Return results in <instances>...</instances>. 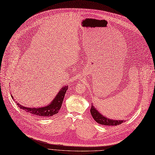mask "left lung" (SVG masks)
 Masks as SVG:
<instances>
[{
	"instance_id": "left-lung-1",
	"label": "left lung",
	"mask_w": 155,
	"mask_h": 155,
	"mask_svg": "<svg viewBox=\"0 0 155 155\" xmlns=\"http://www.w3.org/2000/svg\"><path fill=\"white\" fill-rule=\"evenodd\" d=\"M90 112L94 120L101 125H104V126H117V125L121 124L124 122L123 120H111L110 119H108V118L101 115L98 110L93 107V105H91V107Z\"/></svg>"
}]
</instances>
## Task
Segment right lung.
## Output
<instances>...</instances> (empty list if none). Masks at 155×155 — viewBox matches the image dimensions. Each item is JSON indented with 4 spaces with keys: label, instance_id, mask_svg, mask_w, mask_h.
<instances>
[{
    "label": "right lung",
    "instance_id": "add662e5",
    "mask_svg": "<svg viewBox=\"0 0 155 155\" xmlns=\"http://www.w3.org/2000/svg\"><path fill=\"white\" fill-rule=\"evenodd\" d=\"M68 89V86H65L62 87V89L58 93L55 98L54 100L51 102V104L48 106H45L44 107L40 108H28L25 107L23 105H20L19 103L17 104L18 107L23 109L27 112L32 114L36 116H41V117H49L51 116H53L54 115L57 114L59 111L62 105V102L65 97V94L66 91ZM12 98L14 99L12 96H11Z\"/></svg>",
    "mask_w": 155,
    "mask_h": 155
}]
</instances>
